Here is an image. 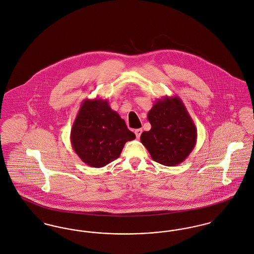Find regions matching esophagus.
I'll return each instance as SVG.
<instances>
[{
	"mask_svg": "<svg viewBox=\"0 0 254 254\" xmlns=\"http://www.w3.org/2000/svg\"><path fill=\"white\" fill-rule=\"evenodd\" d=\"M143 132V129L142 128H137V129H135L134 130V133H135V135H136V137L139 139L140 138V136H141V134Z\"/></svg>",
	"mask_w": 254,
	"mask_h": 254,
	"instance_id": "1",
	"label": "esophagus"
}]
</instances>
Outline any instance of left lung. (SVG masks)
Instances as JSON below:
<instances>
[{
	"mask_svg": "<svg viewBox=\"0 0 254 254\" xmlns=\"http://www.w3.org/2000/svg\"><path fill=\"white\" fill-rule=\"evenodd\" d=\"M147 120L151 128L142 133L140 140L153 161L167 167L183 163L196 145L197 128L181 99H158Z\"/></svg>",
	"mask_w": 254,
	"mask_h": 254,
	"instance_id": "8db88e82",
	"label": "left lung"
}]
</instances>
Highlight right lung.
Wrapping results in <instances>:
<instances>
[{"label":"right lung","mask_w":254,"mask_h":254,"mask_svg":"<svg viewBox=\"0 0 254 254\" xmlns=\"http://www.w3.org/2000/svg\"><path fill=\"white\" fill-rule=\"evenodd\" d=\"M134 139L108 100L98 98L83 101L70 132L74 151L92 168H103L119 158L125 144Z\"/></svg>","instance_id":"1"}]
</instances>
